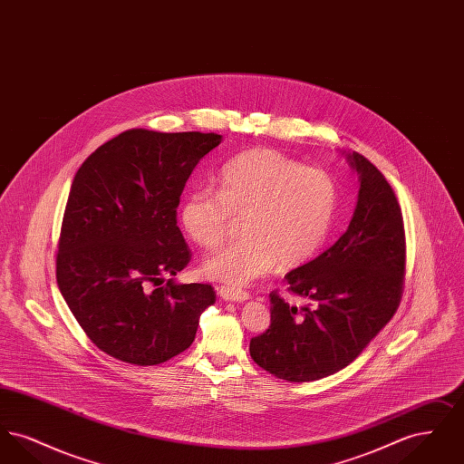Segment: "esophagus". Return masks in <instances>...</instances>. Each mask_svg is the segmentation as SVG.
<instances>
[{
	"label": "esophagus",
	"instance_id": "esophagus-1",
	"mask_svg": "<svg viewBox=\"0 0 464 464\" xmlns=\"http://www.w3.org/2000/svg\"><path fill=\"white\" fill-rule=\"evenodd\" d=\"M218 294L221 295V299L231 301V303H243V301L250 299V295L246 292L229 287H218Z\"/></svg>",
	"mask_w": 464,
	"mask_h": 464
}]
</instances>
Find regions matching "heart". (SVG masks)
Wrapping results in <instances>:
<instances>
[{
    "label": "heart",
    "mask_w": 464,
    "mask_h": 464,
    "mask_svg": "<svg viewBox=\"0 0 464 464\" xmlns=\"http://www.w3.org/2000/svg\"><path fill=\"white\" fill-rule=\"evenodd\" d=\"M337 186L325 170L273 150H250L219 174V195L191 191L180 207L184 231L201 248H216L233 219L243 240L205 259L201 273L231 288L246 287L280 267L304 265L324 246L335 221Z\"/></svg>",
    "instance_id": "b5f03b06"
}]
</instances>
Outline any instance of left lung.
I'll return each instance as SVG.
<instances>
[{
	"mask_svg": "<svg viewBox=\"0 0 464 464\" xmlns=\"http://www.w3.org/2000/svg\"><path fill=\"white\" fill-rule=\"evenodd\" d=\"M360 180L346 233L285 276L308 304L269 294L271 325L250 341L252 360L278 379L308 382L350 365L395 314L405 273V231L397 197L358 153H343Z\"/></svg>",
	"mask_w": 464,
	"mask_h": 464,
	"instance_id": "1",
	"label": "left lung"
}]
</instances>
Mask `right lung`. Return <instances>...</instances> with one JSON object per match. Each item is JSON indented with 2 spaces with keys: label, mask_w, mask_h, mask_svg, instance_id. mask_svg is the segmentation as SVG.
<instances>
[{
  "label": "right lung",
  "mask_w": 464,
  "mask_h": 464,
  "mask_svg": "<svg viewBox=\"0 0 464 464\" xmlns=\"http://www.w3.org/2000/svg\"><path fill=\"white\" fill-rule=\"evenodd\" d=\"M221 140L212 132L133 129L95 150L72 179L57 284L104 353L158 365L195 341L199 314L216 303V292L174 280L191 259L177 207L199 160Z\"/></svg>",
  "instance_id": "add662e5"
}]
</instances>
